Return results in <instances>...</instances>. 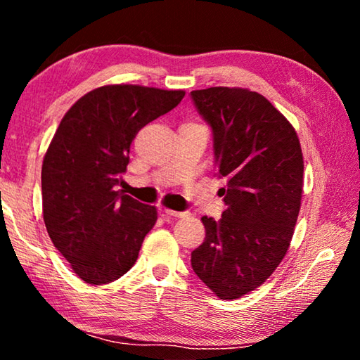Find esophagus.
<instances>
[{"instance_id": "esophagus-1", "label": "esophagus", "mask_w": 360, "mask_h": 360, "mask_svg": "<svg viewBox=\"0 0 360 360\" xmlns=\"http://www.w3.org/2000/svg\"><path fill=\"white\" fill-rule=\"evenodd\" d=\"M163 212H165V216H167V217H184V216H187V211H173V210H165Z\"/></svg>"}]
</instances>
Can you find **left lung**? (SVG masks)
Returning <instances> with one entry per match:
<instances>
[{"label": "left lung", "mask_w": 360, "mask_h": 360, "mask_svg": "<svg viewBox=\"0 0 360 360\" xmlns=\"http://www.w3.org/2000/svg\"><path fill=\"white\" fill-rule=\"evenodd\" d=\"M212 130L216 176L227 208L202 217L192 252L197 276L233 300L264 284L288 252L303 192V154L290 122L264 95L240 87L191 92Z\"/></svg>", "instance_id": "left-lung-1"}]
</instances>
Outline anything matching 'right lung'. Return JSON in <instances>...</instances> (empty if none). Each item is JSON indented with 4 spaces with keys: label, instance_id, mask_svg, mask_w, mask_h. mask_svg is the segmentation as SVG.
Here are the masks:
<instances>
[{
    "label": "right lung",
    "instance_id": "right-lung-1",
    "mask_svg": "<svg viewBox=\"0 0 360 360\" xmlns=\"http://www.w3.org/2000/svg\"><path fill=\"white\" fill-rule=\"evenodd\" d=\"M184 90L103 85L63 115L42 162L47 233L82 281L108 284L135 265L155 206L117 191L136 133L184 98Z\"/></svg>",
    "mask_w": 360,
    "mask_h": 360
}]
</instances>
